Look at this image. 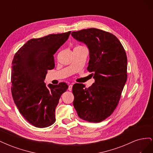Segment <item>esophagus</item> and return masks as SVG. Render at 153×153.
I'll list each match as a JSON object with an SVG mask.
<instances>
[{"mask_svg":"<svg viewBox=\"0 0 153 153\" xmlns=\"http://www.w3.org/2000/svg\"><path fill=\"white\" fill-rule=\"evenodd\" d=\"M73 84H74V83H72L71 84H70L69 85V87H68V90L69 91H71L72 90V88H73Z\"/></svg>","mask_w":153,"mask_h":153,"instance_id":"esophagus-1","label":"esophagus"}]
</instances>
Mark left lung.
Wrapping results in <instances>:
<instances>
[{
  "label": "left lung",
  "mask_w": 153,
  "mask_h": 153,
  "mask_svg": "<svg viewBox=\"0 0 153 153\" xmlns=\"http://www.w3.org/2000/svg\"><path fill=\"white\" fill-rule=\"evenodd\" d=\"M71 35L89 48L87 69L94 73L95 78L89 88L74 84V107L82 119L100 123L112 114L121 99L128 77L126 53L117 37L108 32L90 28Z\"/></svg>",
  "instance_id": "left-lung-1"
}]
</instances>
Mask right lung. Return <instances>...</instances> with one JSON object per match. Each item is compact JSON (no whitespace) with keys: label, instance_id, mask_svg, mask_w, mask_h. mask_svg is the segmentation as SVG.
<instances>
[{"label":"right lung","instance_id":"1","mask_svg":"<svg viewBox=\"0 0 153 153\" xmlns=\"http://www.w3.org/2000/svg\"><path fill=\"white\" fill-rule=\"evenodd\" d=\"M71 31L49 34L29 40L18 50L12 61L11 93L20 113L37 128H47L55 122V112L65 82L44 83L48 70L55 68L53 55L68 40Z\"/></svg>","mask_w":153,"mask_h":153}]
</instances>
